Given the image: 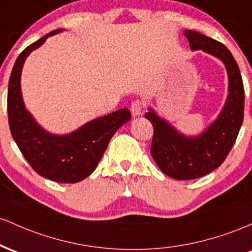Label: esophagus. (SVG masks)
I'll use <instances>...</instances> for the list:
<instances>
[{"mask_svg": "<svg viewBox=\"0 0 252 252\" xmlns=\"http://www.w3.org/2000/svg\"><path fill=\"white\" fill-rule=\"evenodd\" d=\"M143 103L140 102L139 100H135L132 102L131 104V113L133 117H138V115L141 114V112H143Z\"/></svg>", "mask_w": 252, "mask_h": 252, "instance_id": "obj_1", "label": "esophagus"}]
</instances>
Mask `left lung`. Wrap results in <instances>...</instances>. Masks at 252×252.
<instances>
[{
  "label": "left lung",
  "mask_w": 252,
  "mask_h": 252,
  "mask_svg": "<svg viewBox=\"0 0 252 252\" xmlns=\"http://www.w3.org/2000/svg\"><path fill=\"white\" fill-rule=\"evenodd\" d=\"M191 50H202L225 64L228 95L214 123L196 137H187L159 118L152 108L145 118L154 126L151 155L158 168L175 180H194L221 165L232 149L244 117V86L237 62L221 42L195 31H185Z\"/></svg>",
  "instance_id": "1"
}]
</instances>
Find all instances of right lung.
<instances>
[{"mask_svg": "<svg viewBox=\"0 0 252 252\" xmlns=\"http://www.w3.org/2000/svg\"><path fill=\"white\" fill-rule=\"evenodd\" d=\"M62 31H52L19 55L8 86V121L16 145L35 172L55 182L76 183L95 170L111 138L131 119V113L127 108H121L64 135L49 133L33 119L22 100L20 83L22 66L33 50Z\"/></svg>", "mask_w": 252, "mask_h": 252, "instance_id": "add662e5", "label": "right lung"}]
</instances>
